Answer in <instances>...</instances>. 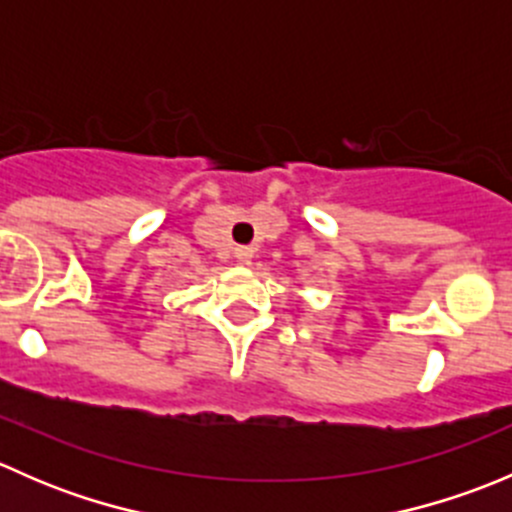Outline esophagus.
<instances>
[{
  "label": "esophagus",
  "instance_id": "esophagus-1",
  "mask_svg": "<svg viewBox=\"0 0 512 512\" xmlns=\"http://www.w3.org/2000/svg\"><path fill=\"white\" fill-rule=\"evenodd\" d=\"M252 255H255V250H252V247H247V245L235 247V257L242 262V265H247V262L252 260Z\"/></svg>",
  "mask_w": 512,
  "mask_h": 512
}]
</instances>
